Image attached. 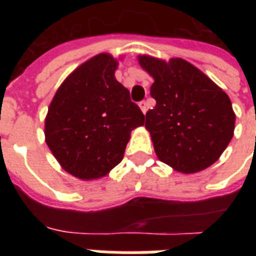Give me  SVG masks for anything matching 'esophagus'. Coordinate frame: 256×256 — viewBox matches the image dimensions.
<instances>
[{
	"instance_id": "esophagus-1",
	"label": "esophagus",
	"mask_w": 256,
	"mask_h": 256,
	"mask_svg": "<svg viewBox=\"0 0 256 256\" xmlns=\"http://www.w3.org/2000/svg\"><path fill=\"white\" fill-rule=\"evenodd\" d=\"M140 110H142V112H148V104H146V100H140Z\"/></svg>"
}]
</instances>
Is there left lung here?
<instances>
[{
    "mask_svg": "<svg viewBox=\"0 0 256 256\" xmlns=\"http://www.w3.org/2000/svg\"><path fill=\"white\" fill-rule=\"evenodd\" d=\"M140 65L154 84L156 108L146 124L156 156L184 174L198 172L218 160L234 136L235 114L226 92L190 62L140 56Z\"/></svg>",
    "mask_w": 256,
    "mask_h": 256,
    "instance_id": "left-lung-1",
    "label": "left lung"
}]
</instances>
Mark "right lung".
<instances>
[{
    "instance_id": "1",
    "label": "right lung",
    "mask_w": 256,
    "mask_h": 256,
    "mask_svg": "<svg viewBox=\"0 0 256 256\" xmlns=\"http://www.w3.org/2000/svg\"><path fill=\"white\" fill-rule=\"evenodd\" d=\"M118 62L102 53L78 66L49 106L45 140L62 168L82 180L102 178L124 160L144 112L114 77Z\"/></svg>"
}]
</instances>
